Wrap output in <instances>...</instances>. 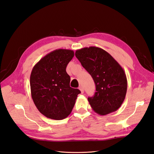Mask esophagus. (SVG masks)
<instances>
[{
    "label": "esophagus",
    "mask_w": 154,
    "mask_h": 154,
    "mask_svg": "<svg viewBox=\"0 0 154 154\" xmlns=\"http://www.w3.org/2000/svg\"><path fill=\"white\" fill-rule=\"evenodd\" d=\"M79 89L80 90V91H81V93H82V94H83V93L84 92V89H83V88L82 87H79Z\"/></svg>",
    "instance_id": "1"
}]
</instances>
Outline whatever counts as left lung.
<instances>
[{
    "label": "left lung",
    "mask_w": 154,
    "mask_h": 154,
    "mask_svg": "<svg viewBox=\"0 0 154 154\" xmlns=\"http://www.w3.org/2000/svg\"><path fill=\"white\" fill-rule=\"evenodd\" d=\"M75 55L95 83L94 96L88 97L93 110L101 116L117 110L127 90V77L122 66L106 51L94 46L76 50Z\"/></svg>",
    "instance_id": "obj_1"
}]
</instances>
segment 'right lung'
<instances>
[{"label": "right lung", "mask_w": 154, "mask_h": 154, "mask_svg": "<svg viewBox=\"0 0 154 154\" xmlns=\"http://www.w3.org/2000/svg\"><path fill=\"white\" fill-rule=\"evenodd\" d=\"M74 55L72 50L56 49L40 60L32 69V99L40 112L49 119L66 118L81 92L70 87L71 78L66 72Z\"/></svg>", "instance_id": "1"}]
</instances>
